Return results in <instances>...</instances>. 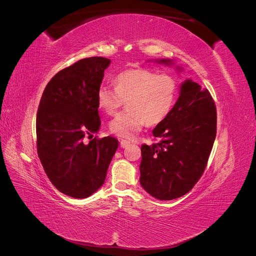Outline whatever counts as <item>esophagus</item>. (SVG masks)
I'll use <instances>...</instances> for the list:
<instances>
[{"mask_svg":"<svg viewBox=\"0 0 256 256\" xmlns=\"http://www.w3.org/2000/svg\"><path fill=\"white\" fill-rule=\"evenodd\" d=\"M130 141L128 140H120V147H122V148H126V147H128L130 145Z\"/></svg>","mask_w":256,"mask_h":256,"instance_id":"esophagus-1","label":"esophagus"}]
</instances>
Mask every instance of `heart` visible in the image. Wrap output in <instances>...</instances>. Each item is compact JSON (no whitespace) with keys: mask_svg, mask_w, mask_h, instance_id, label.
Instances as JSON below:
<instances>
[{"mask_svg":"<svg viewBox=\"0 0 256 256\" xmlns=\"http://www.w3.org/2000/svg\"><path fill=\"white\" fill-rule=\"evenodd\" d=\"M114 90L102 86L97 90V106L112 115L127 102V110L110 122V131L118 136L131 138L145 126L164 122L172 112L180 92L175 76L150 69H130L113 80Z\"/></svg>","mask_w":256,"mask_h":256,"instance_id":"heart-1","label":"heart"}]
</instances>
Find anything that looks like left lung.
I'll return each mask as SVG.
<instances>
[{
    "label": "left lung",
    "mask_w": 256,
    "mask_h": 256,
    "mask_svg": "<svg viewBox=\"0 0 256 256\" xmlns=\"http://www.w3.org/2000/svg\"><path fill=\"white\" fill-rule=\"evenodd\" d=\"M216 134V109L210 92L191 80L184 81L172 112L152 130L157 142L141 147L140 184L144 190L161 200L188 193L205 171Z\"/></svg>",
    "instance_id": "obj_1"
}]
</instances>
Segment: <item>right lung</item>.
<instances>
[{
    "instance_id": "add662e5",
    "label": "right lung",
    "mask_w": 256,
    "mask_h": 256,
    "mask_svg": "<svg viewBox=\"0 0 256 256\" xmlns=\"http://www.w3.org/2000/svg\"><path fill=\"white\" fill-rule=\"evenodd\" d=\"M110 60L82 58L58 72L46 86L36 118L37 152L58 191L85 198L104 182L118 147L112 136H92L100 128L96 95Z\"/></svg>"
}]
</instances>
